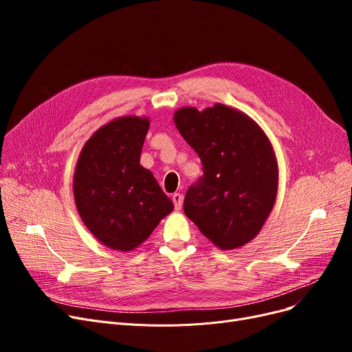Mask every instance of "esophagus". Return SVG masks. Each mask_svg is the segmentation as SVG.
<instances>
[{"mask_svg": "<svg viewBox=\"0 0 352 352\" xmlns=\"http://www.w3.org/2000/svg\"><path fill=\"white\" fill-rule=\"evenodd\" d=\"M173 202H174V207L177 211H179L182 208V194L179 192H175L173 195Z\"/></svg>", "mask_w": 352, "mask_h": 352, "instance_id": "1", "label": "esophagus"}]
</instances>
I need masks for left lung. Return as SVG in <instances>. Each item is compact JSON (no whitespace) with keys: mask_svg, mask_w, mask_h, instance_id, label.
<instances>
[{"mask_svg":"<svg viewBox=\"0 0 352 352\" xmlns=\"http://www.w3.org/2000/svg\"><path fill=\"white\" fill-rule=\"evenodd\" d=\"M175 125L202 164L184 212L211 243L234 250L250 243L270 215L278 190L272 146L250 117L223 104L181 108Z\"/></svg>","mask_w":352,"mask_h":352,"instance_id":"8db88e82","label":"left lung"}]
</instances>
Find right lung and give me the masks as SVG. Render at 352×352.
I'll use <instances>...</instances> for the list:
<instances>
[{
	"mask_svg": "<svg viewBox=\"0 0 352 352\" xmlns=\"http://www.w3.org/2000/svg\"><path fill=\"white\" fill-rule=\"evenodd\" d=\"M150 121L122 117L84 145L74 174V197L87 228L108 248L129 251L174 210L154 175L140 164Z\"/></svg>",
	"mask_w": 352,
	"mask_h": 352,
	"instance_id": "right-lung-1",
	"label": "right lung"
}]
</instances>
